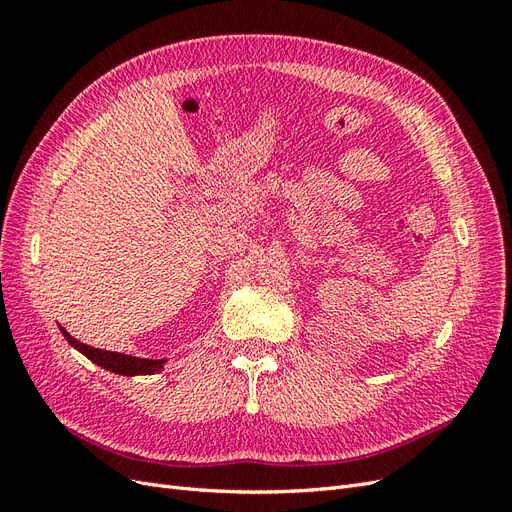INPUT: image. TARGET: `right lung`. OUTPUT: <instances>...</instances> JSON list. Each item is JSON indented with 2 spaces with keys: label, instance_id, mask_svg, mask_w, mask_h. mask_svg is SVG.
I'll use <instances>...</instances> for the list:
<instances>
[{
  "label": "right lung",
  "instance_id": "1",
  "mask_svg": "<svg viewBox=\"0 0 512 512\" xmlns=\"http://www.w3.org/2000/svg\"><path fill=\"white\" fill-rule=\"evenodd\" d=\"M61 335L68 339V344L74 346L79 352H83L89 361H94L96 365L113 371V374L119 376H147V374H158V371L164 369V359H138V356L130 354H121V352H111V350H100V348H91L79 339H74L64 327H59Z\"/></svg>",
  "mask_w": 512,
  "mask_h": 512
}]
</instances>
